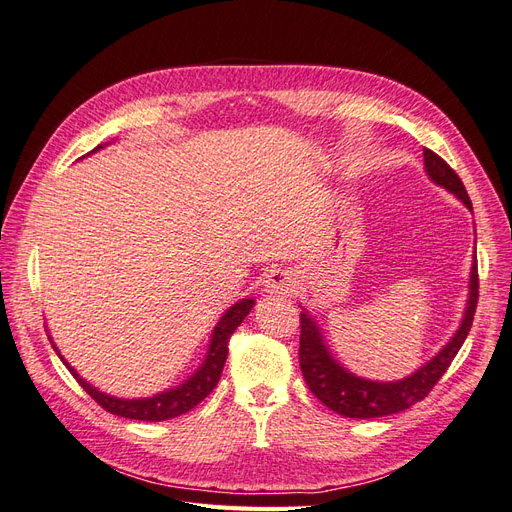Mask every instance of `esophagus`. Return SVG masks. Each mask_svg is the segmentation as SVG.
<instances>
[{
    "instance_id": "34e87169",
    "label": "esophagus",
    "mask_w": 512,
    "mask_h": 512,
    "mask_svg": "<svg viewBox=\"0 0 512 512\" xmlns=\"http://www.w3.org/2000/svg\"><path fill=\"white\" fill-rule=\"evenodd\" d=\"M265 286L271 294H284V297H288V294L294 292L297 282H294L292 273H288L286 269H271L265 277Z\"/></svg>"
}]
</instances>
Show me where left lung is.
I'll return each instance as SVG.
<instances>
[{
    "label": "left lung",
    "mask_w": 512,
    "mask_h": 512,
    "mask_svg": "<svg viewBox=\"0 0 512 512\" xmlns=\"http://www.w3.org/2000/svg\"><path fill=\"white\" fill-rule=\"evenodd\" d=\"M425 156V170L427 175L436 181L448 192H453L461 203L472 209V200L466 192V185L459 179L455 170L448 166L438 153L431 149H423ZM478 303V267H476V254H474V267H472V280H470V299L466 316L455 337L448 342L438 356L423 365L412 376L399 380V382H371L365 378H356L344 367H339L333 356L329 354L327 346L322 344V335L316 327V322L301 312V335H299V365L303 371V378L324 406L333 412L348 416V418H378L386 414H395L410 408L416 401L425 399L433 386L444 376L448 365L453 363L459 348L466 342V337L472 329V320L476 314Z\"/></svg>",
    "instance_id": "1"
}]
</instances>
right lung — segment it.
Returning a JSON list of instances; mask_svg holds the SVG:
<instances>
[{
  "mask_svg": "<svg viewBox=\"0 0 512 512\" xmlns=\"http://www.w3.org/2000/svg\"><path fill=\"white\" fill-rule=\"evenodd\" d=\"M96 149H100V145ZM252 305H254V299H243V301L232 305L222 316L218 327H215V331H213L209 352H207V359H205L203 367H200L188 382L177 386V389H170V391H164L160 395H153L147 399H117L111 395H104V393L96 391L91 384H87L64 359L61 361L66 363V367L72 371V376L87 391V395L94 399L98 406H102L106 412L134 418V421H151V423L168 421V418L181 416L188 410H192L194 406H198L200 401H203L215 389V386H218L224 363H226V356H228L230 335L237 331L243 318L250 314Z\"/></svg>",
  "mask_w": 512,
  "mask_h": 512,
  "instance_id": "add662e5",
  "label": "right lung"
}]
</instances>
